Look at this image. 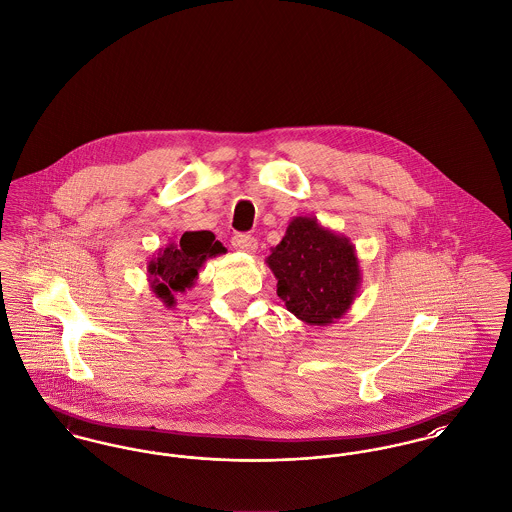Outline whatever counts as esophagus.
<instances>
[{"instance_id":"34e87169","label":"esophagus","mask_w":512,"mask_h":512,"mask_svg":"<svg viewBox=\"0 0 512 512\" xmlns=\"http://www.w3.org/2000/svg\"><path fill=\"white\" fill-rule=\"evenodd\" d=\"M232 245L236 247L237 251L253 253L257 249V239L247 236V234H239V236L232 237Z\"/></svg>"}]
</instances>
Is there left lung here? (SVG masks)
<instances>
[{
    "mask_svg": "<svg viewBox=\"0 0 512 512\" xmlns=\"http://www.w3.org/2000/svg\"><path fill=\"white\" fill-rule=\"evenodd\" d=\"M265 263L286 310L308 325L341 319L362 282L351 239L321 226L314 216H294Z\"/></svg>",
    "mask_w": 512,
    "mask_h": 512,
    "instance_id": "1",
    "label": "left lung"
}]
</instances>
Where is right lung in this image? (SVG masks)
<instances>
[{"mask_svg":"<svg viewBox=\"0 0 512 512\" xmlns=\"http://www.w3.org/2000/svg\"><path fill=\"white\" fill-rule=\"evenodd\" d=\"M226 247L208 230L185 232L171 239L148 263L150 288L165 308L175 306V292L195 286L198 273L212 257L224 255Z\"/></svg>","mask_w":512,"mask_h":512,"instance_id":"1","label":"right lung"}]
</instances>
